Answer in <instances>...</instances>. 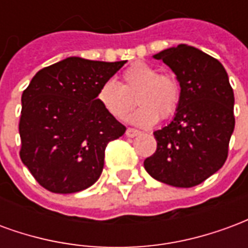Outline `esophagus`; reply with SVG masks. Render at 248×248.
<instances>
[{
  "mask_svg": "<svg viewBox=\"0 0 248 248\" xmlns=\"http://www.w3.org/2000/svg\"><path fill=\"white\" fill-rule=\"evenodd\" d=\"M140 131L137 129H133V127H129V129L126 130V137H129V138H134L137 135H140Z\"/></svg>",
  "mask_w": 248,
  "mask_h": 248,
  "instance_id": "34e87169",
  "label": "esophagus"
}]
</instances>
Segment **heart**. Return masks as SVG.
Masks as SVG:
<instances>
[{
    "label": "heart",
    "mask_w": 248,
    "mask_h": 248,
    "mask_svg": "<svg viewBox=\"0 0 248 248\" xmlns=\"http://www.w3.org/2000/svg\"><path fill=\"white\" fill-rule=\"evenodd\" d=\"M98 101L115 119H124L137 102L140 108L130 115V122L146 127L155 124L158 117L167 119L175 113L181 101V83L171 73H159L154 66L137 62L122 73L121 85L105 82L98 92Z\"/></svg>",
    "instance_id": "obj_1"
}]
</instances>
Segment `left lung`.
I'll return each instance as SVG.
<instances>
[{
  "mask_svg": "<svg viewBox=\"0 0 248 248\" xmlns=\"http://www.w3.org/2000/svg\"><path fill=\"white\" fill-rule=\"evenodd\" d=\"M181 83L177 114L154 131L156 150L146 171L162 183L194 187L223 166L234 131V92L222 63L192 46L178 45L154 56Z\"/></svg>",
  "mask_w": 248,
  "mask_h": 248,
  "instance_id": "obj_1",
  "label": "left lung"
}]
</instances>
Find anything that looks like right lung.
I'll return each instance as SVG.
<instances>
[{
	"label": "right lung",
	"instance_id": "right-lung-1",
	"mask_svg": "<svg viewBox=\"0 0 248 248\" xmlns=\"http://www.w3.org/2000/svg\"><path fill=\"white\" fill-rule=\"evenodd\" d=\"M124 63L69 57L41 69L24 90L19 156L46 190L71 194L98 181L106 146L126 131L98 92Z\"/></svg>",
	"mask_w": 248,
	"mask_h": 248
}]
</instances>
